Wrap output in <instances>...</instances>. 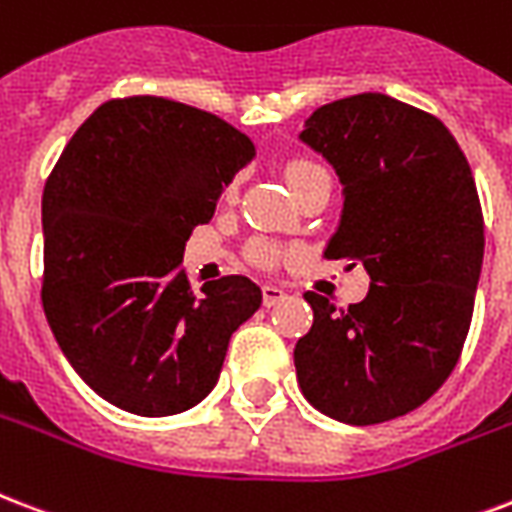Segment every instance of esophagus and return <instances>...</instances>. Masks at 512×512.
Returning a JSON list of instances; mask_svg holds the SVG:
<instances>
[{
  "label": "esophagus",
  "instance_id": "1",
  "mask_svg": "<svg viewBox=\"0 0 512 512\" xmlns=\"http://www.w3.org/2000/svg\"><path fill=\"white\" fill-rule=\"evenodd\" d=\"M284 298H287V292H284L282 287H276V284H265L263 287V306L265 308L276 306V303Z\"/></svg>",
  "mask_w": 512,
  "mask_h": 512
}]
</instances>
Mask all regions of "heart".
Returning a JSON list of instances; mask_svg holds the SVG:
<instances>
[{"label":"heart","instance_id":"obj_1","mask_svg":"<svg viewBox=\"0 0 512 512\" xmlns=\"http://www.w3.org/2000/svg\"><path fill=\"white\" fill-rule=\"evenodd\" d=\"M311 169H317V163L292 161L290 166H287V182H295V179L303 177V174ZM249 257H252V263L263 265V268H273L276 260H279V249H276V244H271V241L260 239L249 247Z\"/></svg>","mask_w":512,"mask_h":512}]
</instances>
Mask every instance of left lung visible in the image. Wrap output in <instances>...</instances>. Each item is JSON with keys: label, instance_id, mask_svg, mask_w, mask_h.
I'll use <instances>...</instances> for the list:
<instances>
[{"label": "left lung", "instance_id": "obj_1", "mask_svg": "<svg viewBox=\"0 0 512 512\" xmlns=\"http://www.w3.org/2000/svg\"><path fill=\"white\" fill-rule=\"evenodd\" d=\"M300 139L343 182L325 257L370 273L365 300L346 311L306 292L314 325L295 343L300 392L343 424L392 421L446 384L470 330L483 263L473 171L438 117L384 93L319 107Z\"/></svg>", "mask_w": 512, "mask_h": 512}]
</instances>
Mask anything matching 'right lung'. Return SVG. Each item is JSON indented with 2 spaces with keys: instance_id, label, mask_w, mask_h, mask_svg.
<instances>
[{
  "instance_id": "1",
  "label": "right lung",
  "mask_w": 512,
  "mask_h": 512,
  "mask_svg": "<svg viewBox=\"0 0 512 512\" xmlns=\"http://www.w3.org/2000/svg\"><path fill=\"white\" fill-rule=\"evenodd\" d=\"M255 155L222 117L161 96L104 101L42 193V308L77 376L136 416H174L220 378L230 335L263 303L247 276L195 292V225Z\"/></svg>"
}]
</instances>
